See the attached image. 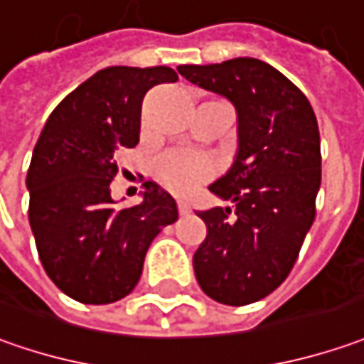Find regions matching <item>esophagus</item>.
Returning a JSON list of instances; mask_svg holds the SVG:
<instances>
[{"mask_svg":"<svg viewBox=\"0 0 364 364\" xmlns=\"http://www.w3.org/2000/svg\"><path fill=\"white\" fill-rule=\"evenodd\" d=\"M177 207H179V213H181V215L191 213V207H189V203H187V201H179V203H177Z\"/></svg>","mask_w":364,"mask_h":364,"instance_id":"obj_1","label":"esophagus"}]
</instances>
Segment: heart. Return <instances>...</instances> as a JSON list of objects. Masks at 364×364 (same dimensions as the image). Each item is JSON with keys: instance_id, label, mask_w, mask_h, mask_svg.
Instances as JSON below:
<instances>
[{"instance_id": "b5f03b06", "label": "heart", "mask_w": 364, "mask_h": 364, "mask_svg": "<svg viewBox=\"0 0 364 364\" xmlns=\"http://www.w3.org/2000/svg\"><path fill=\"white\" fill-rule=\"evenodd\" d=\"M155 175L173 193H187L197 183L205 181L211 175V165L205 159L193 153L173 151L159 159V163L155 165Z\"/></svg>"}]
</instances>
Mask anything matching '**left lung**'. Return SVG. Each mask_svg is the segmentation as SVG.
Listing matches in <instances>:
<instances>
[{"label": "left lung", "mask_w": 364, "mask_h": 364, "mask_svg": "<svg viewBox=\"0 0 364 364\" xmlns=\"http://www.w3.org/2000/svg\"><path fill=\"white\" fill-rule=\"evenodd\" d=\"M179 74L225 96L237 112V153L209 191L233 207L197 211L207 235L195 278L215 302L245 306L288 278L316 215L320 132L314 110L282 72L256 58L185 64Z\"/></svg>", "instance_id": "1"}]
</instances>
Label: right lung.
Here are the masks:
<instances>
[{
	"mask_svg": "<svg viewBox=\"0 0 364 364\" xmlns=\"http://www.w3.org/2000/svg\"><path fill=\"white\" fill-rule=\"evenodd\" d=\"M169 66H110L58 105L28 169V218L46 274L82 304H110L141 280L146 250L179 218L157 183H144L139 205L117 209L110 181L117 153L139 143L144 95L177 82Z\"/></svg>",
	"mask_w": 364,
	"mask_h": 364,
	"instance_id": "obj_1",
	"label": "right lung"
}]
</instances>
